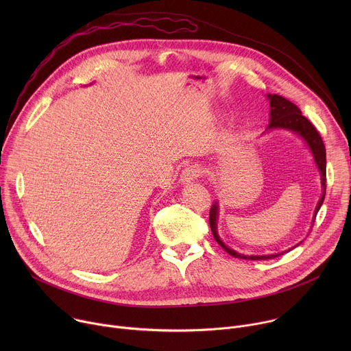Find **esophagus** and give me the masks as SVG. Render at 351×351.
<instances>
[{
  "mask_svg": "<svg viewBox=\"0 0 351 351\" xmlns=\"http://www.w3.org/2000/svg\"><path fill=\"white\" fill-rule=\"evenodd\" d=\"M199 175H202V169H199L198 165H189L182 171L180 182L182 183H190V182L195 180L197 178H199Z\"/></svg>",
  "mask_w": 351,
  "mask_h": 351,
  "instance_id": "34e87169",
  "label": "esophagus"
}]
</instances>
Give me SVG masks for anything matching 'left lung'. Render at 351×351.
<instances>
[{"label": "left lung", "mask_w": 351, "mask_h": 351, "mask_svg": "<svg viewBox=\"0 0 351 351\" xmlns=\"http://www.w3.org/2000/svg\"><path fill=\"white\" fill-rule=\"evenodd\" d=\"M268 98H269V106H271V119H269L271 122H269L268 129L280 128V129H289V130L298 133L310 145L311 152L314 154V158H315V162L318 165V169L321 171L324 193H322V197L315 208V217H314V222H315L317 214L324 203L325 193H326V186H325V182H326V149H325V144L322 141L321 134L315 129V126L302 114V111H300V108L295 104H293L291 101H289L287 98H285L279 94H269ZM217 215H218V206L215 203L213 206V208L210 210L211 232H213L217 243L232 257L243 258V260H269V258H275V257H279L280 254H283V253H279V254H271V256H244V254L236 253L234 250H230L229 247H226L222 243V240L219 239V236L217 233Z\"/></svg>", "instance_id": "obj_1"}]
</instances>
